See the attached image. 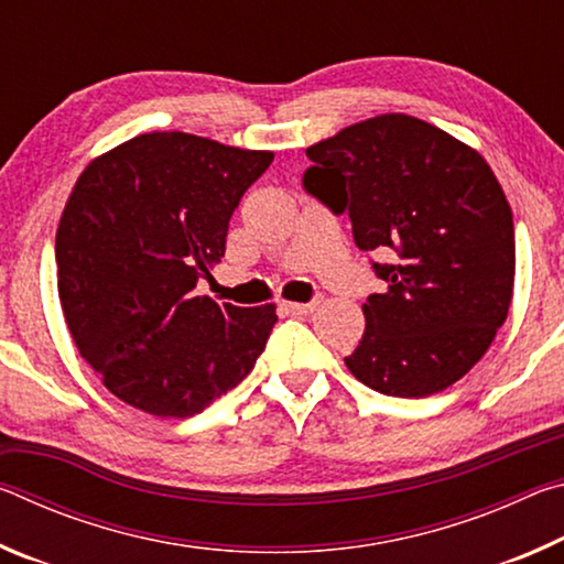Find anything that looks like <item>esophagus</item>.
I'll list each match as a JSON object with an SVG mask.
<instances>
[{
	"instance_id": "esophagus-1",
	"label": "esophagus",
	"mask_w": 564,
	"mask_h": 564,
	"mask_svg": "<svg viewBox=\"0 0 564 564\" xmlns=\"http://www.w3.org/2000/svg\"><path fill=\"white\" fill-rule=\"evenodd\" d=\"M291 316H308V313L316 311V303H293V301H283L281 303Z\"/></svg>"
}]
</instances>
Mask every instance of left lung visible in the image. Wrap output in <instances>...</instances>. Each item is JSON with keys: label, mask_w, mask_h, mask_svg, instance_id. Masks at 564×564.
<instances>
[{"label": "left lung", "mask_w": 564, "mask_h": 564, "mask_svg": "<svg viewBox=\"0 0 564 564\" xmlns=\"http://www.w3.org/2000/svg\"><path fill=\"white\" fill-rule=\"evenodd\" d=\"M303 186L348 212L383 293L362 303L366 333L346 366L362 386L427 398L457 383L508 318L512 208L473 147L408 113L350 123L305 149Z\"/></svg>", "instance_id": "left-lung-1"}]
</instances>
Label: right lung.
<instances>
[{"instance_id": "1", "label": "right lung", "mask_w": 564, "mask_h": 564, "mask_svg": "<svg viewBox=\"0 0 564 564\" xmlns=\"http://www.w3.org/2000/svg\"><path fill=\"white\" fill-rule=\"evenodd\" d=\"M273 151L184 131L139 133L89 161L56 228V285L82 358L109 393L191 417L236 388L265 348L275 305L196 293L228 221Z\"/></svg>"}]
</instances>
